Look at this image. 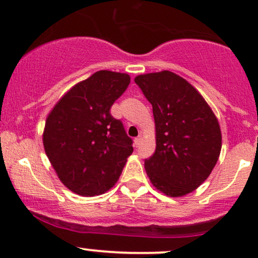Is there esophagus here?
<instances>
[{
  "instance_id": "1",
  "label": "esophagus",
  "mask_w": 258,
  "mask_h": 258,
  "mask_svg": "<svg viewBox=\"0 0 258 258\" xmlns=\"http://www.w3.org/2000/svg\"><path fill=\"white\" fill-rule=\"evenodd\" d=\"M141 142H142V137H141V136H138L137 138H135V144H136V147H138L139 144H141Z\"/></svg>"
}]
</instances>
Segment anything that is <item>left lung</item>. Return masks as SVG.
<instances>
[{"label":"left lung","instance_id":"1","mask_svg":"<svg viewBox=\"0 0 258 258\" xmlns=\"http://www.w3.org/2000/svg\"><path fill=\"white\" fill-rule=\"evenodd\" d=\"M153 105L155 153L144 161L159 191L171 198L203 184L220 158L222 133L217 117L193 85L168 70L136 76Z\"/></svg>","mask_w":258,"mask_h":258}]
</instances>
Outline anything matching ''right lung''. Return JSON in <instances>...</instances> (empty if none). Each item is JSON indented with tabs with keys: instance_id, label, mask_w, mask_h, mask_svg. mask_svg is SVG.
<instances>
[{
	"instance_id": "right-lung-1",
	"label": "right lung",
	"mask_w": 258,
	"mask_h": 258,
	"mask_svg": "<svg viewBox=\"0 0 258 258\" xmlns=\"http://www.w3.org/2000/svg\"><path fill=\"white\" fill-rule=\"evenodd\" d=\"M128 74L99 70L73 86L49 111L42 142L58 178L81 197L104 194L133 152L122 122L110 115Z\"/></svg>"
}]
</instances>
